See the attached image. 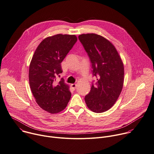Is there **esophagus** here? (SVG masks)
<instances>
[{
    "label": "esophagus",
    "mask_w": 154,
    "mask_h": 154,
    "mask_svg": "<svg viewBox=\"0 0 154 154\" xmlns=\"http://www.w3.org/2000/svg\"><path fill=\"white\" fill-rule=\"evenodd\" d=\"M71 86L73 89H75L77 88V84H71Z\"/></svg>",
    "instance_id": "34e87169"
}]
</instances>
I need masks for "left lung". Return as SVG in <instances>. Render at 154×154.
<instances>
[{"mask_svg": "<svg viewBox=\"0 0 154 154\" xmlns=\"http://www.w3.org/2000/svg\"><path fill=\"white\" fill-rule=\"evenodd\" d=\"M79 39L89 58L93 77L90 92L85 100L94 112L109 109L119 98L123 85L124 66L114 46L107 39L95 34H82Z\"/></svg>", "mask_w": 154, "mask_h": 154, "instance_id": "left-lung-1", "label": "left lung"}]
</instances>
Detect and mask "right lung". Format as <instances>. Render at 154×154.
I'll return each instance as SVG.
<instances>
[{
	"label": "right lung",
	"instance_id": "right-lung-1",
	"mask_svg": "<svg viewBox=\"0 0 154 154\" xmlns=\"http://www.w3.org/2000/svg\"><path fill=\"white\" fill-rule=\"evenodd\" d=\"M75 35L57 34L45 38L37 46L29 69V82L37 103L43 110L56 114L63 111L71 93L62 78L61 63L76 43Z\"/></svg>",
	"mask_w": 154,
	"mask_h": 154
}]
</instances>
